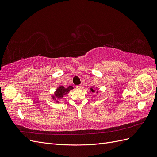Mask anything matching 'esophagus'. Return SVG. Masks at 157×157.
Wrapping results in <instances>:
<instances>
[{
  "label": "esophagus",
  "mask_w": 157,
  "mask_h": 157,
  "mask_svg": "<svg viewBox=\"0 0 157 157\" xmlns=\"http://www.w3.org/2000/svg\"><path fill=\"white\" fill-rule=\"evenodd\" d=\"M76 87H77V89H82V86H81V85H78V86H77Z\"/></svg>",
  "instance_id": "esophagus-1"
}]
</instances>
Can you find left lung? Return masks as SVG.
<instances>
[{
    "mask_svg": "<svg viewBox=\"0 0 157 157\" xmlns=\"http://www.w3.org/2000/svg\"><path fill=\"white\" fill-rule=\"evenodd\" d=\"M96 92V90H95V89L94 88V87H91L90 88V92ZM98 91L97 90L96 91V93H98Z\"/></svg>",
    "mask_w": 157,
    "mask_h": 157,
    "instance_id": "left-lung-1",
    "label": "left lung"
}]
</instances>
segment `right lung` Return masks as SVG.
Segmentation results:
<instances>
[{"label":"right lung","instance_id":"add662e5","mask_svg":"<svg viewBox=\"0 0 157 157\" xmlns=\"http://www.w3.org/2000/svg\"><path fill=\"white\" fill-rule=\"evenodd\" d=\"M72 89H73V87L72 86H69L67 88H65L63 86H59L54 92V95H52V98L57 103H59V101L60 99H62L65 95L67 94L70 90Z\"/></svg>","mask_w":157,"mask_h":157}]
</instances>
